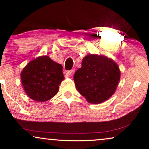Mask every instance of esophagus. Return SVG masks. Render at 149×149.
Wrapping results in <instances>:
<instances>
[{
    "mask_svg": "<svg viewBox=\"0 0 149 149\" xmlns=\"http://www.w3.org/2000/svg\"><path fill=\"white\" fill-rule=\"evenodd\" d=\"M73 73H74V70H73V69H72V70L67 71V76H71L73 74Z\"/></svg>",
    "mask_w": 149,
    "mask_h": 149,
    "instance_id": "34e87169",
    "label": "esophagus"
}]
</instances>
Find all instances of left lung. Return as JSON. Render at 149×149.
I'll return each instance as SVG.
<instances>
[{
    "label": "left lung",
    "instance_id": "left-lung-1",
    "mask_svg": "<svg viewBox=\"0 0 149 149\" xmlns=\"http://www.w3.org/2000/svg\"><path fill=\"white\" fill-rule=\"evenodd\" d=\"M120 72L118 65L108 57L88 54L82 59V67L73 76L78 92L91 104L108 100L116 90Z\"/></svg>",
    "mask_w": 149,
    "mask_h": 149
}]
</instances>
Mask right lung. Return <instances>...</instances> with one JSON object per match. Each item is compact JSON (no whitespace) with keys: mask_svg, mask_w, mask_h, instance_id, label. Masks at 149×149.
Wrapping results in <instances>:
<instances>
[{"mask_svg":"<svg viewBox=\"0 0 149 149\" xmlns=\"http://www.w3.org/2000/svg\"><path fill=\"white\" fill-rule=\"evenodd\" d=\"M65 77L63 66L47 56L30 61L21 72L22 84L32 100L44 102L54 97Z\"/></svg>","mask_w":149,"mask_h":149,"instance_id":"right-lung-1","label":"right lung"}]
</instances>
